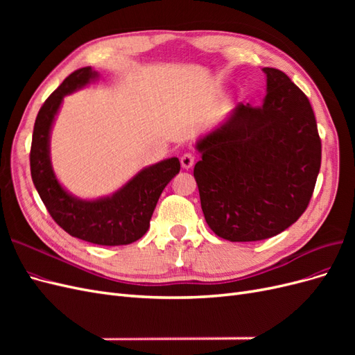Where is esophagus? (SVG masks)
Masks as SVG:
<instances>
[{
    "mask_svg": "<svg viewBox=\"0 0 355 355\" xmlns=\"http://www.w3.org/2000/svg\"><path fill=\"white\" fill-rule=\"evenodd\" d=\"M180 164H182V167H184L185 170L191 168L192 166H194V155L189 154V153L184 154V155L180 157Z\"/></svg>",
    "mask_w": 355,
    "mask_h": 355,
    "instance_id": "obj_1",
    "label": "esophagus"
}]
</instances>
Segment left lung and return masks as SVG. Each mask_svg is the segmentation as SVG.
Segmentation results:
<instances>
[{"label":"left lung","mask_w":355,"mask_h":355,"mask_svg":"<svg viewBox=\"0 0 355 355\" xmlns=\"http://www.w3.org/2000/svg\"><path fill=\"white\" fill-rule=\"evenodd\" d=\"M259 108L241 102L197 144L194 167L210 230L228 241L271 239L306 210L321 166V139L305 93L275 68Z\"/></svg>","instance_id":"1"}]
</instances>
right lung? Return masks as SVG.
<instances>
[{"label":"right lung","mask_w":355,"mask_h":355,"mask_svg":"<svg viewBox=\"0 0 355 355\" xmlns=\"http://www.w3.org/2000/svg\"><path fill=\"white\" fill-rule=\"evenodd\" d=\"M96 77L98 72L90 67L73 71L41 106L32 133L31 176L50 216L62 230L93 244L124 245L144 237L161 192L179 173L180 163L176 157L159 161L139 171L112 197L94 201L75 198L60 187L49 155L50 128L63 96Z\"/></svg>","instance_id":"add662e5"}]
</instances>
